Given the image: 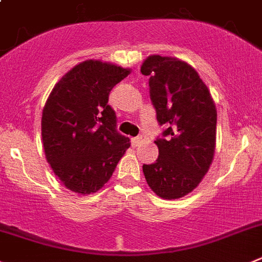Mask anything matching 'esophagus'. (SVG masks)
Here are the masks:
<instances>
[{
  "instance_id": "esophagus-1",
  "label": "esophagus",
  "mask_w": 262,
  "mask_h": 262,
  "mask_svg": "<svg viewBox=\"0 0 262 262\" xmlns=\"http://www.w3.org/2000/svg\"><path fill=\"white\" fill-rule=\"evenodd\" d=\"M144 140H145V136L140 135V136H136V138L131 139V143H133V145H135V147H138L139 144L143 143Z\"/></svg>"
}]
</instances>
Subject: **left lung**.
Instances as JSON below:
<instances>
[{"label": "left lung", "instance_id": "left-lung-1", "mask_svg": "<svg viewBox=\"0 0 262 262\" xmlns=\"http://www.w3.org/2000/svg\"><path fill=\"white\" fill-rule=\"evenodd\" d=\"M140 71L149 76L158 123L166 126L164 138L155 141L158 158L143 165L144 177L160 198H183L200 184L214 157V101L198 71L182 59L153 54Z\"/></svg>", "mask_w": 262, "mask_h": 262}]
</instances>
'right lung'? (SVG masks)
<instances>
[{
    "instance_id": "obj_1",
    "label": "right lung",
    "mask_w": 262,
    "mask_h": 262,
    "mask_svg": "<svg viewBox=\"0 0 262 262\" xmlns=\"http://www.w3.org/2000/svg\"><path fill=\"white\" fill-rule=\"evenodd\" d=\"M129 73L109 62H80L59 79L45 102V157L62 184L75 193L102 188L131 145L117 131L115 112L107 104L110 91Z\"/></svg>"
}]
</instances>
